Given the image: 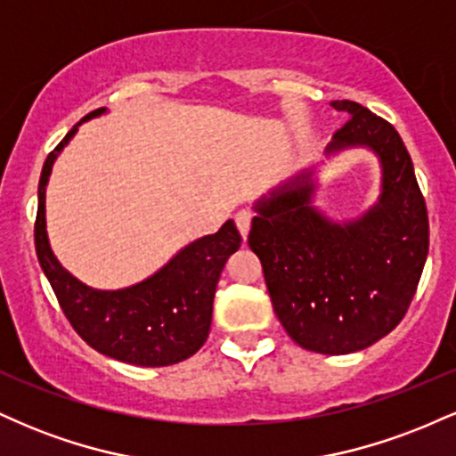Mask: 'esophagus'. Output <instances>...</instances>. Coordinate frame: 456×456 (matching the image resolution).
I'll use <instances>...</instances> for the list:
<instances>
[{"label":"esophagus","mask_w":456,"mask_h":456,"mask_svg":"<svg viewBox=\"0 0 456 456\" xmlns=\"http://www.w3.org/2000/svg\"><path fill=\"white\" fill-rule=\"evenodd\" d=\"M250 221H253V214H250L248 210H240L238 214H235V224H238L240 235H242L244 240L248 238V232H250Z\"/></svg>","instance_id":"1"}]
</instances>
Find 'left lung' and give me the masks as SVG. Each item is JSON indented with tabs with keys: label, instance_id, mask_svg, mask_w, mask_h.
Returning a JSON list of instances; mask_svg holds the SVG:
<instances>
[{
	"label": "left lung",
	"instance_id": "1",
	"mask_svg": "<svg viewBox=\"0 0 456 456\" xmlns=\"http://www.w3.org/2000/svg\"><path fill=\"white\" fill-rule=\"evenodd\" d=\"M347 122L326 159L369 150L379 160V197L354 218L315 206L313 162L253 203L248 246L264 265L276 317L308 352L343 355L370 347L407 313L428 253V216L410 154L395 126L352 101H332Z\"/></svg>",
	"mask_w": 456,
	"mask_h": 456
}]
</instances>
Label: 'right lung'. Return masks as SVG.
Masks as SVG:
<instances>
[{
    "label": "right lung",
    "mask_w": 456,
    "mask_h": 456,
    "mask_svg": "<svg viewBox=\"0 0 456 456\" xmlns=\"http://www.w3.org/2000/svg\"><path fill=\"white\" fill-rule=\"evenodd\" d=\"M107 111L102 107L86 115L46 156L38 184L36 255L68 322L90 347L126 364H177L206 343L218 279L242 238L229 218L216 233L192 240L177 250L148 279L119 289H98L68 272L55 257L46 233V184L57 156L70 143L78 126Z\"/></svg>",
    "instance_id": "right-lung-1"
}]
</instances>
